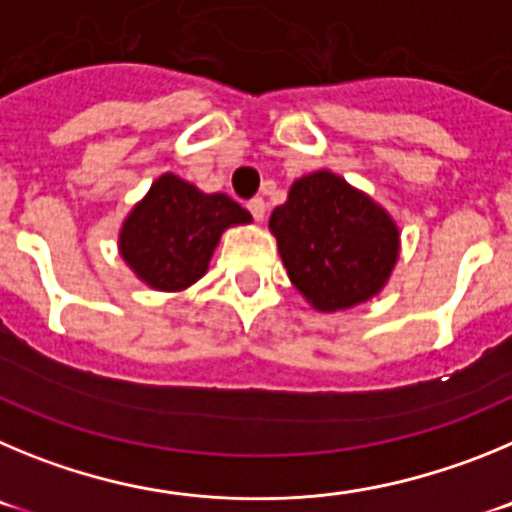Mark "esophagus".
<instances>
[{
  "mask_svg": "<svg viewBox=\"0 0 512 512\" xmlns=\"http://www.w3.org/2000/svg\"><path fill=\"white\" fill-rule=\"evenodd\" d=\"M247 209H250V214L255 216V222H265V214H267L265 199H260V196H257V199H252L250 204H247Z\"/></svg>",
  "mask_w": 512,
  "mask_h": 512,
  "instance_id": "34e87169",
  "label": "esophagus"
}]
</instances>
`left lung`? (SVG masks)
I'll return each instance as SVG.
<instances>
[{
  "label": "left lung",
  "mask_w": 512,
  "mask_h": 512,
  "mask_svg": "<svg viewBox=\"0 0 512 512\" xmlns=\"http://www.w3.org/2000/svg\"><path fill=\"white\" fill-rule=\"evenodd\" d=\"M270 232L290 283L324 313L375 298L400 257L393 216L331 170L293 181L270 214Z\"/></svg>",
  "instance_id": "left-lung-1"
}]
</instances>
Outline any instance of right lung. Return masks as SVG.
Here are the masks:
<instances>
[{
    "instance_id": "1",
    "label": "right lung",
    "mask_w": 512,
    "mask_h": 512,
    "mask_svg": "<svg viewBox=\"0 0 512 512\" xmlns=\"http://www.w3.org/2000/svg\"><path fill=\"white\" fill-rule=\"evenodd\" d=\"M250 222V211L227 193H204L163 173L122 222L119 255L145 285L178 293L204 278L229 227Z\"/></svg>"
}]
</instances>
